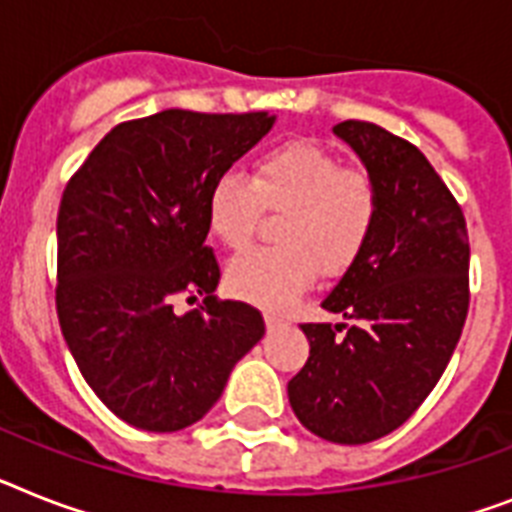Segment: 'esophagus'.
Listing matches in <instances>:
<instances>
[{
  "label": "esophagus",
  "mask_w": 512,
  "mask_h": 512,
  "mask_svg": "<svg viewBox=\"0 0 512 512\" xmlns=\"http://www.w3.org/2000/svg\"><path fill=\"white\" fill-rule=\"evenodd\" d=\"M265 326H268V331H276V328L286 326V321H284V318H281V315L265 313Z\"/></svg>",
  "instance_id": "1"
}]
</instances>
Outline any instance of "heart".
Masks as SVG:
<instances>
[{
  "mask_svg": "<svg viewBox=\"0 0 512 512\" xmlns=\"http://www.w3.org/2000/svg\"><path fill=\"white\" fill-rule=\"evenodd\" d=\"M268 210H286L284 247L252 249L228 265L231 294L265 310H286L323 273H342L371 242L381 215V186L368 168L313 141H289L257 157L249 181L239 170L215 178L207 223L228 249H244Z\"/></svg>",
  "mask_w": 512,
  "mask_h": 512,
  "instance_id": "b5f03b06",
  "label": "heart"
}]
</instances>
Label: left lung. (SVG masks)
<instances>
[{
	"label": "left lung",
	"mask_w": 512,
	"mask_h": 512,
	"mask_svg": "<svg viewBox=\"0 0 512 512\" xmlns=\"http://www.w3.org/2000/svg\"><path fill=\"white\" fill-rule=\"evenodd\" d=\"M347 141L381 186L371 242L321 305L342 323H302L310 357L289 381L307 431L336 444L392 434L442 378L468 315V228L418 147L365 120Z\"/></svg>",
	"instance_id": "8db88e82"
}]
</instances>
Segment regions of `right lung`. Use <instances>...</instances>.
<instances>
[{
    "label": "right lung",
    "instance_id": "1",
    "mask_svg": "<svg viewBox=\"0 0 512 512\" xmlns=\"http://www.w3.org/2000/svg\"><path fill=\"white\" fill-rule=\"evenodd\" d=\"M276 115L162 110L120 123L91 149L57 213V318L78 371L136 429L181 431L220 400L265 334L247 302L218 299L207 247L215 178ZM206 297L178 316L176 296Z\"/></svg>",
    "mask_w": 512,
    "mask_h": 512
}]
</instances>
